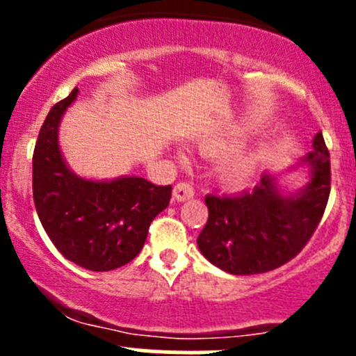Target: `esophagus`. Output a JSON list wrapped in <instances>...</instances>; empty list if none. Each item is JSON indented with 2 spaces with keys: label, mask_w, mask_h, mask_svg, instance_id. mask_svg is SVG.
Segmentation results:
<instances>
[{
  "label": "esophagus",
  "mask_w": 356,
  "mask_h": 356,
  "mask_svg": "<svg viewBox=\"0 0 356 356\" xmlns=\"http://www.w3.org/2000/svg\"><path fill=\"white\" fill-rule=\"evenodd\" d=\"M195 196V188L189 182H177L174 186V198L177 201H186Z\"/></svg>",
  "instance_id": "34e87169"
}]
</instances>
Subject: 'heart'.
<instances>
[{
  "instance_id": "heart-1",
  "label": "heart",
  "mask_w": 356,
  "mask_h": 356,
  "mask_svg": "<svg viewBox=\"0 0 356 356\" xmlns=\"http://www.w3.org/2000/svg\"><path fill=\"white\" fill-rule=\"evenodd\" d=\"M229 148V143L225 141H215L204 145V152L210 155H218L220 152ZM254 168V156L248 152H238L232 155L225 156L218 165V175H220L222 182L229 186H239L250 179Z\"/></svg>"
}]
</instances>
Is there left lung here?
I'll return each mask as SVG.
<instances>
[{"label":"left lung","mask_w":356,"mask_h":356,"mask_svg":"<svg viewBox=\"0 0 356 356\" xmlns=\"http://www.w3.org/2000/svg\"><path fill=\"white\" fill-rule=\"evenodd\" d=\"M303 161L312 167V179L293 196H282L270 175L243 195H208V220L198 236L203 257L234 275L261 274L293 260L314 236L331 193L322 132Z\"/></svg>","instance_id":"obj_1"}]
</instances>
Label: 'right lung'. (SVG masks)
Returning a JSON list of instances; mask_svg holds the SVG:
<instances>
[{
  "label": "right lung",
  "instance_id": "1",
  "mask_svg": "<svg viewBox=\"0 0 356 356\" xmlns=\"http://www.w3.org/2000/svg\"><path fill=\"white\" fill-rule=\"evenodd\" d=\"M75 88L49 110L32 156L38 217L56 250L75 265L106 272L134 260L149 224L168 207L170 186L143 177L86 181L68 170L58 146V124L77 96Z\"/></svg>",
  "mask_w": 356,
  "mask_h": 356
}]
</instances>
